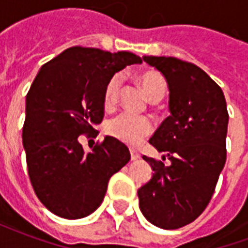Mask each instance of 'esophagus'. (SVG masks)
I'll list each match as a JSON object with an SVG mask.
<instances>
[{
	"mask_svg": "<svg viewBox=\"0 0 248 248\" xmlns=\"http://www.w3.org/2000/svg\"><path fill=\"white\" fill-rule=\"evenodd\" d=\"M130 154H131V161H137L140 158V151H137L135 149H130Z\"/></svg>",
	"mask_w": 248,
	"mask_h": 248,
	"instance_id": "34e87169",
	"label": "esophagus"
}]
</instances>
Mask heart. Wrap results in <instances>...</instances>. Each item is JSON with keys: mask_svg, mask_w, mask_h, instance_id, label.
I'll return each mask as SVG.
<instances>
[{"mask_svg": "<svg viewBox=\"0 0 248 248\" xmlns=\"http://www.w3.org/2000/svg\"><path fill=\"white\" fill-rule=\"evenodd\" d=\"M138 81L143 87L151 102H159L167 90L166 79L158 71H143L138 76ZM122 89V76L115 74L106 83L103 90V105L113 108L117 105ZM106 134L114 140L130 146L140 145L154 130V124L147 117H137L129 113H121L110 118L105 126Z\"/></svg>", "mask_w": 248, "mask_h": 248, "instance_id": "heart-1", "label": "heart"}]
</instances>
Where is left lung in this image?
Wrapping results in <instances>:
<instances>
[{"label": "left lung", "mask_w": 248, "mask_h": 248, "mask_svg": "<svg viewBox=\"0 0 248 248\" xmlns=\"http://www.w3.org/2000/svg\"><path fill=\"white\" fill-rule=\"evenodd\" d=\"M143 61L166 78L171 115L149 140L167 153L170 165L143 155L154 174L138 190L140 208L161 229H181L207 207L226 163V99L222 89L191 62L153 56Z\"/></svg>", "instance_id": "8db88e82"}]
</instances>
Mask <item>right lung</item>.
Returning <instances> with one entry per match:
<instances>
[{
	"instance_id": "add662e5",
	"label": "right lung",
	"mask_w": 248,
	"mask_h": 248,
	"mask_svg": "<svg viewBox=\"0 0 248 248\" xmlns=\"http://www.w3.org/2000/svg\"><path fill=\"white\" fill-rule=\"evenodd\" d=\"M140 62L129 51L73 46L38 71L26 94L22 140L31 186L53 214L65 219L92 214L110 178L130 161L127 146L111 137L87 154L78 137L92 135L102 122L108 79Z\"/></svg>"
}]
</instances>
